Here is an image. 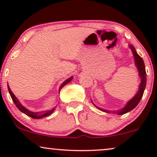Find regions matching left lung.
Returning <instances> with one entry per match:
<instances>
[{"label":"left lung","mask_w":157,"mask_h":157,"mask_svg":"<svg viewBox=\"0 0 157 157\" xmlns=\"http://www.w3.org/2000/svg\"><path fill=\"white\" fill-rule=\"evenodd\" d=\"M128 47H129L130 49L132 51L133 56H134V59L135 66H136L137 70H138V72H139V76L141 78V83L140 84H139V90L138 91H137V93L136 94V95H135L132 99L128 101L123 108L118 109V110H116V111H109V110H106V109L99 108V107L96 106V105L94 104L93 101H91L92 103H93V104L96 107V108L100 109L101 111H104V112H106V113L112 112L113 113H117V114H119V115L124 114V113H126L127 112H128V111L133 110V109H134L135 107L138 105V104L139 103V101H140V100L141 99V98H142L143 96L144 91V89L146 88V84H147V74H146L144 63V61L143 59H141V57L136 53L134 47L131 44L128 45Z\"/></svg>","instance_id":"obj_1"}]
</instances>
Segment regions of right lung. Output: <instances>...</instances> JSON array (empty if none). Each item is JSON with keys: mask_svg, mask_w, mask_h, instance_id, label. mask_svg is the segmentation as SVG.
<instances>
[{"mask_svg": "<svg viewBox=\"0 0 157 157\" xmlns=\"http://www.w3.org/2000/svg\"><path fill=\"white\" fill-rule=\"evenodd\" d=\"M72 79H73L72 76L70 77V78H68V79H66V80L64 81V82L62 83L61 86H60L59 91H60V90H61L62 88L64 86L69 83L70 81H71ZM8 91H9L10 97H11L13 101L14 102V104H16L17 108H18L19 110L21 111V112L24 113L25 114H26L27 116H29V117H30L33 118V119H41V118L46 117H47V116L51 115V113H52L55 110V108H53V109H51V110L46 111H41V112H34V111H30L28 109L25 108V106H23V105L21 104V102L19 101V100L18 99V98H17L16 96H15L13 93V92L11 91V90H10L8 84Z\"/></svg>", "mask_w": 157, "mask_h": 157, "instance_id": "add662e5", "label": "right lung"}]
</instances>
